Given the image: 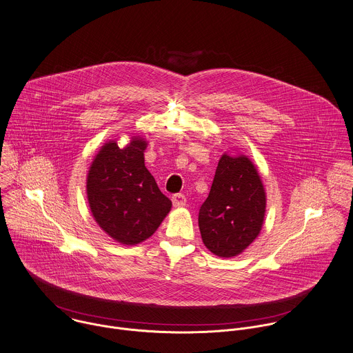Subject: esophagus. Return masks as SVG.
I'll return each mask as SVG.
<instances>
[{
  "instance_id": "34e87169",
  "label": "esophagus",
  "mask_w": 353,
  "mask_h": 353,
  "mask_svg": "<svg viewBox=\"0 0 353 353\" xmlns=\"http://www.w3.org/2000/svg\"><path fill=\"white\" fill-rule=\"evenodd\" d=\"M172 202H173L174 208H183V206H185L187 199H185V196L183 194H174L172 196Z\"/></svg>"
}]
</instances>
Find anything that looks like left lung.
I'll use <instances>...</instances> for the list:
<instances>
[{
  "label": "left lung",
  "mask_w": 353,
  "mask_h": 353,
  "mask_svg": "<svg viewBox=\"0 0 353 353\" xmlns=\"http://www.w3.org/2000/svg\"><path fill=\"white\" fill-rule=\"evenodd\" d=\"M267 196L260 174L246 155L224 154L209 196L199 209L205 246L219 257L241 254L260 234Z\"/></svg>",
  "instance_id": "obj_1"
}]
</instances>
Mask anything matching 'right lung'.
<instances>
[{"label":"right lung","mask_w":353,"mask_h":353,"mask_svg":"<svg viewBox=\"0 0 353 353\" xmlns=\"http://www.w3.org/2000/svg\"><path fill=\"white\" fill-rule=\"evenodd\" d=\"M145 148L147 141L140 137H133L125 148L108 141L88 172L90 212L100 228L122 245L148 239L172 208L144 165Z\"/></svg>","instance_id":"1"}]
</instances>
